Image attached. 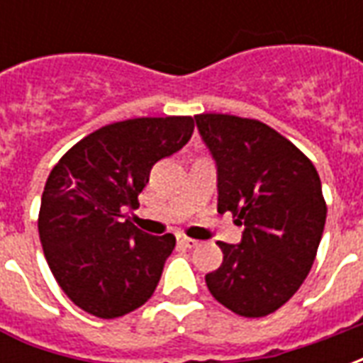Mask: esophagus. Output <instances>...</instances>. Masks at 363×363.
<instances>
[{
	"label": "esophagus",
	"instance_id": "1",
	"mask_svg": "<svg viewBox=\"0 0 363 363\" xmlns=\"http://www.w3.org/2000/svg\"><path fill=\"white\" fill-rule=\"evenodd\" d=\"M177 241H179V245H182V247H186V249H194V247H198V241L196 239H190V237L182 235V233H179L177 235Z\"/></svg>",
	"mask_w": 363,
	"mask_h": 363
}]
</instances>
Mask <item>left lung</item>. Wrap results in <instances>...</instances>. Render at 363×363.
I'll return each mask as SVG.
<instances>
[{"mask_svg": "<svg viewBox=\"0 0 363 363\" xmlns=\"http://www.w3.org/2000/svg\"><path fill=\"white\" fill-rule=\"evenodd\" d=\"M218 165V212L245 225L239 245H220L223 262L208 289L241 317H267L296 294L319 249L327 202L317 169L264 122L196 114Z\"/></svg>", "mask_w": 363, "mask_h": 363, "instance_id": "1", "label": "left lung"}]
</instances>
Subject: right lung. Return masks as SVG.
Masks as SVG:
<instances>
[{"instance_id":"1","label":"right lung","mask_w":363,"mask_h":363,"mask_svg":"<svg viewBox=\"0 0 363 363\" xmlns=\"http://www.w3.org/2000/svg\"><path fill=\"white\" fill-rule=\"evenodd\" d=\"M192 116L130 118L85 135L52 169L38 212L44 257L79 309L116 319L157 288L177 239L143 233L130 220L151 167L189 142Z\"/></svg>"}]
</instances>
